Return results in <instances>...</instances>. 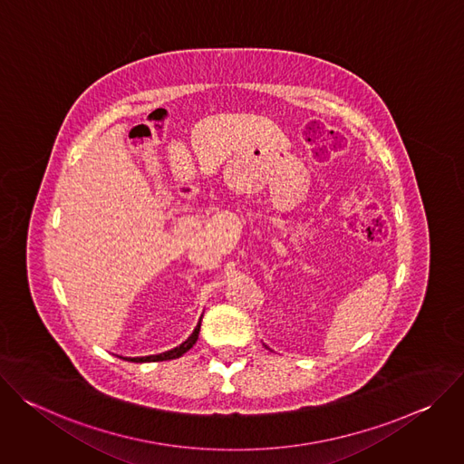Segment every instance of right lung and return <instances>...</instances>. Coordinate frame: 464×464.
<instances>
[{"label": "right lung", "mask_w": 464, "mask_h": 464, "mask_svg": "<svg viewBox=\"0 0 464 464\" xmlns=\"http://www.w3.org/2000/svg\"><path fill=\"white\" fill-rule=\"evenodd\" d=\"M200 324H202V317H200V323L196 324V328L192 330V334L179 345V347H174L172 351H167V353H161V354H152V356H138V358H126L130 362H136V363H145V362H163V360H174V358H179L183 356L198 340V334H200Z\"/></svg>", "instance_id": "1"}]
</instances>
